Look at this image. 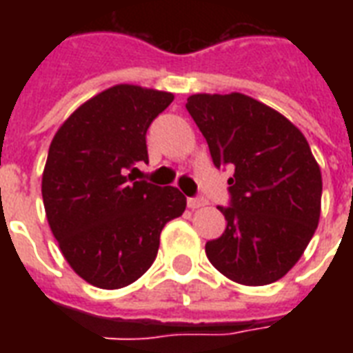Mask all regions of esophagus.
<instances>
[{
	"instance_id": "1",
	"label": "esophagus",
	"mask_w": 353,
	"mask_h": 353,
	"mask_svg": "<svg viewBox=\"0 0 353 353\" xmlns=\"http://www.w3.org/2000/svg\"><path fill=\"white\" fill-rule=\"evenodd\" d=\"M187 205H188V209H192V210L201 209V207H205V205H207V199L201 198V196H196V198H188Z\"/></svg>"
}]
</instances>
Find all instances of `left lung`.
I'll return each instance as SVG.
<instances>
[{"label":"left lung","mask_w":353,"mask_h":353,"mask_svg":"<svg viewBox=\"0 0 353 353\" xmlns=\"http://www.w3.org/2000/svg\"><path fill=\"white\" fill-rule=\"evenodd\" d=\"M187 110L216 168H231L227 227L207 241L210 263L243 285L276 282L312 240L321 216L323 177L301 130L241 93L192 95Z\"/></svg>","instance_id":"left-lung-1"}]
</instances>
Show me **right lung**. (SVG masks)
<instances>
[{
  "mask_svg": "<svg viewBox=\"0 0 353 353\" xmlns=\"http://www.w3.org/2000/svg\"><path fill=\"white\" fill-rule=\"evenodd\" d=\"M172 93L121 84L63 122L41 177L47 221L62 254L85 282L119 290L154 263L163 227L185 212L176 187L135 181L148 163L146 132Z\"/></svg>",
  "mask_w": 353,
  "mask_h": 353,
  "instance_id": "1",
  "label": "right lung"
}]
</instances>
